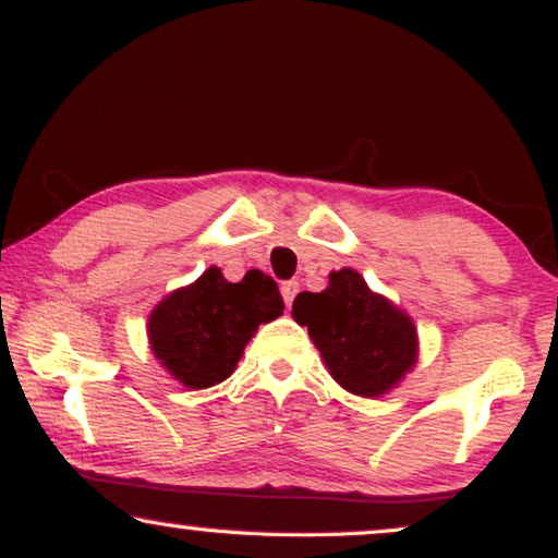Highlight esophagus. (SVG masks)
<instances>
[{"label": "esophagus", "mask_w": 558, "mask_h": 558, "mask_svg": "<svg viewBox=\"0 0 558 558\" xmlns=\"http://www.w3.org/2000/svg\"><path fill=\"white\" fill-rule=\"evenodd\" d=\"M296 292H300V281H284V284H281V296H284L287 307H292Z\"/></svg>", "instance_id": "esophagus-1"}]
</instances>
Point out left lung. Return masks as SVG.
Here are the masks:
<instances>
[{"mask_svg":"<svg viewBox=\"0 0 558 558\" xmlns=\"http://www.w3.org/2000/svg\"><path fill=\"white\" fill-rule=\"evenodd\" d=\"M292 317L307 327L330 376L363 399L391 391L418 361L414 319L350 266L330 271L323 292L296 294Z\"/></svg>","mask_w":558,"mask_h":558,"instance_id":"1","label":"left lung"}]
</instances>
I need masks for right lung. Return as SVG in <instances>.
<instances>
[{
	"label": "right lung",
	"instance_id": "obj_1",
	"mask_svg": "<svg viewBox=\"0 0 558 558\" xmlns=\"http://www.w3.org/2000/svg\"><path fill=\"white\" fill-rule=\"evenodd\" d=\"M281 310L277 281L264 271L251 269L233 284L210 266L149 312L151 355L190 391L210 388L231 376L258 325L277 319Z\"/></svg>",
	"mask_w": 558,
	"mask_h": 558
}]
</instances>
